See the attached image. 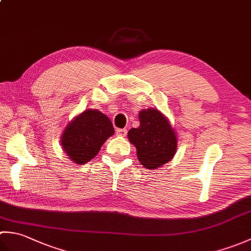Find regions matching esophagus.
Returning <instances> with one entry per match:
<instances>
[{
  "label": "esophagus",
  "instance_id": "1",
  "mask_svg": "<svg viewBox=\"0 0 251 251\" xmlns=\"http://www.w3.org/2000/svg\"><path fill=\"white\" fill-rule=\"evenodd\" d=\"M116 135L117 136L125 137L127 135V129H125V128H117L116 129Z\"/></svg>",
  "mask_w": 251,
  "mask_h": 251
}]
</instances>
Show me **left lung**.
Segmentation results:
<instances>
[{
	"mask_svg": "<svg viewBox=\"0 0 251 251\" xmlns=\"http://www.w3.org/2000/svg\"><path fill=\"white\" fill-rule=\"evenodd\" d=\"M140 126L128 131V139L137 149L143 166L155 169L173 158L177 149V137L168 120L158 110L140 111Z\"/></svg>",
	"mask_w": 251,
	"mask_h": 251,
	"instance_id": "left-lung-1",
	"label": "left lung"
}]
</instances>
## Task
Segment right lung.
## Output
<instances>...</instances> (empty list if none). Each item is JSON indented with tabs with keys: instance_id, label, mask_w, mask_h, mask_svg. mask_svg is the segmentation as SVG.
I'll list each match as a JSON object with an SVG mask.
<instances>
[{
	"instance_id": "1",
	"label": "right lung",
	"mask_w": 251,
	"mask_h": 251,
	"mask_svg": "<svg viewBox=\"0 0 251 251\" xmlns=\"http://www.w3.org/2000/svg\"><path fill=\"white\" fill-rule=\"evenodd\" d=\"M113 134L108 116L98 110H86L69 123L61 145L72 162L82 165L97 155L101 146Z\"/></svg>"
}]
</instances>
